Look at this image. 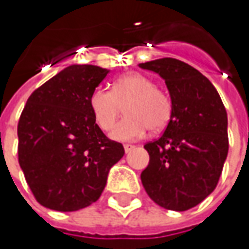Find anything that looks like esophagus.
I'll return each instance as SVG.
<instances>
[{
  "mask_svg": "<svg viewBox=\"0 0 249 249\" xmlns=\"http://www.w3.org/2000/svg\"><path fill=\"white\" fill-rule=\"evenodd\" d=\"M123 147H124V151H126V154L134 149V145H131V144H124Z\"/></svg>",
  "mask_w": 249,
  "mask_h": 249,
  "instance_id": "34e87169",
  "label": "esophagus"
}]
</instances>
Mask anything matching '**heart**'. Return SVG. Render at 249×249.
<instances>
[{
	"label": "heart",
	"mask_w": 249,
	"mask_h": 249,
	"mask_svg": "<svg viewBox=\"0 0 249 249\" xmlns=\"http://www.w3.org/2000/svg\"><path fill=\"white\" fill-rule=\"evenodd\" d=\"M89 104L95 123L104 131L115 126L123 107L126 116L112 131V137L119 141L141 139L148 129L154 133L162 131L173 115L170 95L141 73H126L116 77L110 91L94 90Z\"/></svg>",
	"instance_id": "1"
}]
</instances>
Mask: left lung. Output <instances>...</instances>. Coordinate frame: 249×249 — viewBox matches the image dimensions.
<instances>
[{
  "label": "left lung",
  "instance_id": "obj_1",
  "mask_svg": "<svg viewBox=\"0 0 249 249\" xmlns=\"http://www.w3.org/2000/svg\"><path fill=\"white\" fill-rule=\"evenodd\" d=\"M166 83L173 115L163 134L144 145L149 163L141 183L159 206L183 212L217 186L229 151L227 113L213 84L188 63L162 58L140 63Z\"/></svg>",
  "mask_w": 249,
  "mask_h": 249
}]
</instances>
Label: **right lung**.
<instances>
[{"label": "right lung", "instance_id": "1", "mask_svg": "<svg viewBox=\"0 0 249 249\" xmlns=\"http://www.w3.org/2000/svg\"><path fill=\"white\" fill-rule=\"evenodd\" d=\"M109 71L72 65L33 91L18 123V157L38 204L73 212L95 202L124 155L95 123L90 95Z\"/></svg>", "mask_w": 249, "mask_h": 249}]
</instances>
